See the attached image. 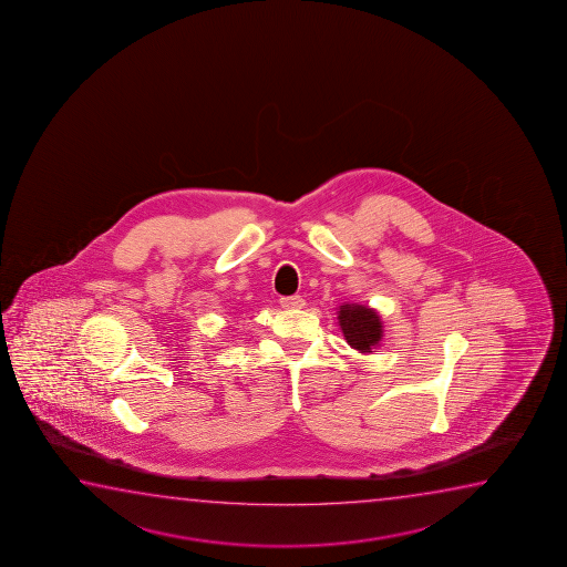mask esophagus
I'll use <instances>...</instances> for the list:
<instances>
[{
    "label": "esophagus",
    "instance_id": "esophagus-1",
    "mask_svg": "<svg viewBox=\"0 0 567 567\" xmlns=\"http://www.w3.org/2000/svg\"><path fill=\"white\" fill-rule=\"evenodd\" d=\"M280 306L285 308V310H300L306 306V300H303L302 296H285V298H280Z\"/></svg>",
    "mask_w": 567,
    "mask_h": 567
}]
</instances>
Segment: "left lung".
Instances as JSON below:
<instances>
[{
    "instance_id": "8db88e82",
    "label": "left lung",
    "mask_w": 567,
    "mask_h": 567,
    "mask_svg": "<svg viewBox=\"0 0 567 567\" xmlns=\"http://www.w3.org/2000/svg\"><path fill=\"white\" fill-rule=\"evenodd\" d=\"M337 319L344 339L352 349L368 354L380 347L383 339V323L378 311L360 303H342L339 306Z\"/></svg>"
}]
</instances>
